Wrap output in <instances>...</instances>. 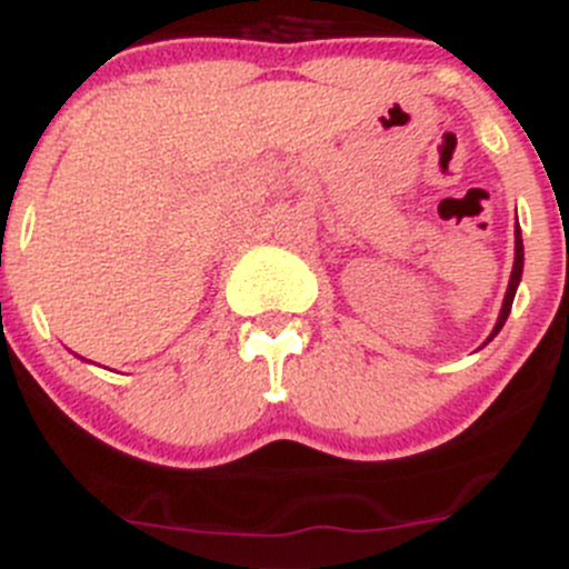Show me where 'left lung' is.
<instances>
[{
    "instance_id": "left-lung-1",
    "label": "left lung",
    "mask_w": 569,
    "mask_h": 569,
    "mask_svg": "<svg viewBox=\"0 0 569 569\" xmlns=\"http://www.w3.org/2000/svg\"><path fill=\"white\" fill-rule=\"evenodd\" d=\"M522 263H526V252H522V233H520V224H515V267H511L509 289H506L503 308H500L498 322H495L492 333H489V339L483 341V345H489V341H492L495 336L500 333V328H503V325H506V319H509V313H511V302H515V295H517V286H520V280H522Z\"/></svg>"
}]
</instances>
